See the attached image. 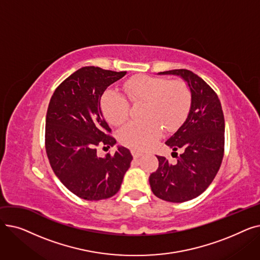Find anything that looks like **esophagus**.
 <instances>
[{"instance_id": "1", "label": "esophagus", "mask_w": 260, "mask_h": 260, "mask_svg": "<svg viewBox=\"0 0 260 260\" xmlns=\"http://www.w3.org/2000/svg\"><path fill=\"white\" fill-rule=\"evenodd\" d=\"M132 155L134 156V158H139L140 156L143 155V153L140 151H137V149H132Z\"/></svg>"}]
</instances>
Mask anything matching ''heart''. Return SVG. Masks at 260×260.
I'll return each instance as SVG.
<instances>
[{
  "label": "heart",
  "instance_id": "1",
  "mask_svg": "<svg viewBox=\"0 0 260 260\" xmlns=\"http://www.w3.org/2000/svg\"><path fill=\"white\" fill-rule=\"evenodd\" d=\"M128 98L142 103L143 121H133L123 126L119 141L134 149L152 146L161 136L162 128L174 131L185 119L192 100L189 87L183 81H169L165 78L139 76L123 85ZM101 109L105 119L113 125H120L129 115V102L120 92L108 89L101 98Z\"/></svg>",
  "mask_w": 260,
  "mask_h": 260
}]
</instances>
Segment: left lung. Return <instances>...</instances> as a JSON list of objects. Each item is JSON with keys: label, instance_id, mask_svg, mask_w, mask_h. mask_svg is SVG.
I'll use <instances>...</instances> for the list:
<instances>
[{"label": "left lung", "instance_id": "left-lung-1", "mask_svg": "<svg viewBox=\"0 0 260 260\" xmlns=\"http://www.w3.org/2000/svg\"><path fill=\"white\" fill-rule=\"evenodd\" d=\"M158 75L180 77L192 93L189 111L182 125L166 141L182 154L176 163L157 156L158 170L149 176L155 196L169 202H184L201 195L219 171L224 149V117L216 92L200 77L187 70Z\"/></svg>", "mask_w": 260, "mask_h": 260}]
</instances>
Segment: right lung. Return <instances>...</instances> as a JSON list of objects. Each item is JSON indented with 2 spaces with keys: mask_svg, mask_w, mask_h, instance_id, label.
Listing matches in <instances>:
<instances>
[{
  "mask_svg": "<svg viewBox=\"0 0 260 260\" xmlns=\"http://www.w3.org/2000/svg\"><path fill=\"white\" fill-rule=\"evenodd\" d=\"M126 72L82 67L54 90L45 127V147L53 173L78 197L102 200L120 189L131 167L129 149L118 145L114 156L97 155V146H114L117 141L101 111L105 89Z\"/></svg>",
  "mask_w": 260,
  "mask_h": 260,
  "instance_id": "obj_1",
  "label": "right lung"
}]
</instances>
